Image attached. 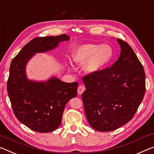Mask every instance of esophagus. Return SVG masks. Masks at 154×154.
Masks as SVG:
<instances>
[{
	"mask_svg": "<svg viewBox=\"0 0 154 154\" xmlns=\"http://www.w3.org/2000/svg\"><path fill=\"white\" fill-rule=\"evenodd\" d=\"M85 90H86V88H85L84 86H82V85H80V86L78 87V88H77L78 94L81 95L83 92L85 91Z\"/></svg>",
	"mask_w": 154,
	"mask_h": 154,
	"instance_id": "34e87169",
	"label": "esophagus"
}]
</instances>
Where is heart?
I'll list each match as a JSON object with an SVG mask.
<instances>
[{
    "instance_id": "1",
    "label": "heart",
    "mask_w": 154,
    "mask_h": 154,
    "mask_svg": "<svg viewBox=\"0 0 154 154\" xmlns=\"http://www.w3.org/2000/svg\"><path fill=\"white\" fill-rule=\"evenodd\" d=\"M113 57V50L108 45L85 44L73 50L72 58L78 65L84 64V69L88 73L101 71L108 65Z\"/></svg>"
}]
</instances>
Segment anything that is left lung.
<instances>
[{
  "mask_svg": "<svg viewBox=\"0 0 154 154\" xmlns=\"http://www.w3.org/2000/svg\"><path fill=\"white\" fill-rule=\"evenodd\" d=\"M121 54L111 67L83 77L85 114L92 128L109 131L131 120L145 93V73L131 46L117 39Z\"/></svg>",
  "mask_w": 154,
  "mask_h": 154,
  "instance_id": "8db88e82",
  "label": "left lung"
}]
</instances>
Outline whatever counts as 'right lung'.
Here are the masks:
<instances>
[{
  "instance_id": "1",
  "label": "right lung",
  "mask_w": 154,
  "mask_h": 154,
  "mask_svg": "<svg viewBox=\"0 0 154 154\" xmlns=\"http://www.w3.org/2000/svg\"><path fill=\"white\" fill-rule=\"evenodd\" d=\"M69 40L66 34L35 38L11 62L7 88L12 109L18 120L33 131L45 133L59 128L66 104L77 95L78 83H66L53 77L46 82L29 80L26 65L35 53L51 51Z\"/></svg>"
}]
</instances>
